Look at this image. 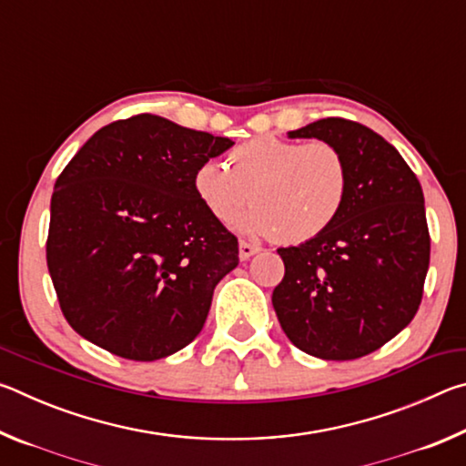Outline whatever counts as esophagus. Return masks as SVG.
Masks as SVG:
<instances>
[{
    "label": "esophagus",
    "instance_id": "esophagus-1",
    "mask_svg": "<svg viewBox=\"0 0 466 466\" xmlns=\"http://www.w3.org/2000/svg\"><path fill=\"white\" fill-rule=\"evenodd\" d=\"M258 250H261V248H258L257 244H250L247 240H240V258H242V261H247V258H250Z\"/></svg>",
    "mask_w": 466,
    "mask_h": 466
}]
</instances>
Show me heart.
<instances>
[{
    "label": "heart",
    "instance_id": "1",
    "mask_svg": "<svg viewBox=\"0 0 466 466\" xmlns=\"http://www.w3.org/2000/svg\"><path fill=\"white\" fill-rule=\"evenodd\" d=\"M226 163L205 160L195 170L193 191L205 211L218 224H230L252 199L255 208L240 222L244 230L286 244L325 234L350 193L343 152L322 139L252 137L230 149Z\"/></svg>",
    "mask_w": 466,
    "mask_h": 466
}]
</instances>
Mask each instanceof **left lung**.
Wrapping results in <instances>:
<instances>
[{"instance_id":"1","label":"left lung","mask_w":466,"mask_h":466,"mask_svg":"<svg viewBox=\"0 0 466 466\" xmlns=\"http://www.w3.org/2000/svg\"><path fill=\"white\" fill-rule=\"evenodd\" d=\"M289 137L341 149L350 193L325 234L278 248L286 275L273 289L283 333L322 360H358L413 320L430 267L423 191L397 147L366 125L329 116Z\"/></svg>"}]
</instances>
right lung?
Here are the masks:
<instances>
[{"instance_id":"right-lung-1","label":"right lung","mask_w":466,"mask_h":466,"mask_svg":"<svg viewBox=\"0 0 466 466\" xmlns=\"http://www.w3.org/2000/svg\"><path fill=\"white\" fill-rule=\"evenodd\" d=\"M232 144L144 113L98 129L69 160L51 197L46 267L76 333L133 361L201 333L238 238L205 211L193 175Z\"/></svg>"}]
</instances>
